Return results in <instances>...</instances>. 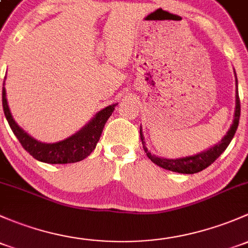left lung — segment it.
Here are the masks:
<instances>
[{"label":"left lung","instance_id":"1","mask_svg":"<svg viewBox=\"0 0 248 248\" xmlns=\"http://www.w3.org/2000/svg\"><path fill=\"white\" fill-rule=\"evenodd\" d=\"M236 84H238V79H236ZM235 97H236V101H235L236 104H235V113H234L233 124H232L231 128H229L227 134L222 138V140H221L218 144L214 145L213 147L209 148V150L203 151V152L199 153V155H189V157L178 158V159L160 158V157H155V155H151V152L147 150V147H146L145 145L142 131L140 129V139H141L142 147H144L147 157L151 159V161L157 164V165L160 166V168L165 169V170H169V171L178 172V173L192 174L207 169L208 166L212 165L214 161L222 155L223 151L227 148L229 142H231L232 139H233L234 134H235L236 132V128H238L239 119H240V98H239L238 89H236Z\"/></svg>","mask_w":248,"mask_h":248}]
</instances>
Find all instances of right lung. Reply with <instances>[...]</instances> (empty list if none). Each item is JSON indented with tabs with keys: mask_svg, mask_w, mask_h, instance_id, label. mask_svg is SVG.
<instances>
[{
	"mask_svg": "<svg viewBox=\"0 0 248 248\" xmlns=\"http://www.w3.org/2000/svg\"><path fill=\"white\" fill-rule=\"evenodd\" d=\"M2 106H3L4 115L13 133L17 138L22 147L33 158L47 164H70L83 160L95 150L102 134L104 124L114 111L117 103L106 107L102 110L98 111L89 124H85L76 134L54 144H45V142L38 141L19 127V124L15 122L13 115L10 114L4 87L2 89Z\"/></svg>",
	"mask_w": 248,
	"mask_h": 248,
	"instance_id": "1",
	"label": "right lung"
}]
</instances>
